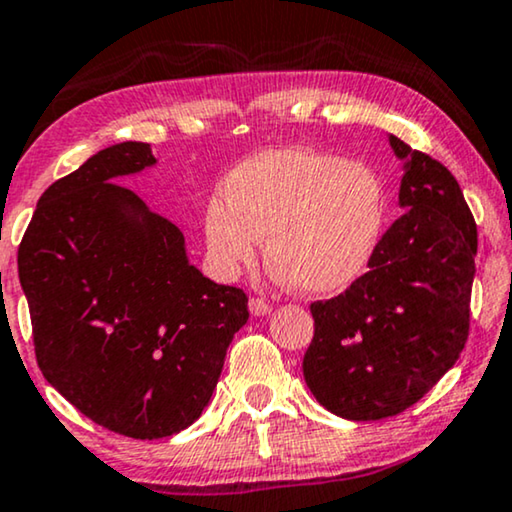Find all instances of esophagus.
I'll return each instance as SVG.
<instances>
[{
    "label": "esophagus",
    "instance_id": "esophagus-1",
    "mask_svg": "<svg viewBox=\"0 0 512 512\" xmlns=\"http://www.w3.org/2000/svg\"><path fill=\"white\" fill-rule=\"evenodd\" d=\"M249 312L254 314V317H265V314L272 312V305L263 298H251L249 300Z\"/></svg>",
    "mask_w": 512,
    "mask_h": 512
}]
</instances>
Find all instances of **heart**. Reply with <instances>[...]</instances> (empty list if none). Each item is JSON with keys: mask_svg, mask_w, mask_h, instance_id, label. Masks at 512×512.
<instances>
[{"mask_svg": "<svg viewBox=\"0 0 512 512\" xmlns=\"http://www.w3.org/2000/svg\"><path fill=\"white\" fill-rule=\"evenodd\" d=\"M205 212V240L223 272L251 265L258 237L268 261L300 291L338 293L373 261L387 221V193L375 170L300 146L242 160Z\"/></svg>", "mask_w": 512, "mask_h": 512, "instance_id": "1", "label": "heart"}]
</instances>
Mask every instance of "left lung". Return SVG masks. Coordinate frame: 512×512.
Here are the masks:
<instances>
[{
    "label": "left lung",
    "instance_id": "left-lung-1",
    "mask_svg": "<svg viewBox=\"0 0 512 512\" xmlns=\"http://www.w3.org/2000/svg\"><path fill=\"white\" fill-rule=\"evenodd\" d=\"M405 160L403 214L366 275L310 305L303 375L333 415L373 422L408 410L457 363L468 340L478 228L443 163L391 135Z\"/></svg>",
    "mask_w": 512,
    "mask_h": 512
}]
</instances>
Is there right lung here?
<instances>
[{
	"label": "right lung",
	"instance_id": "add662e5",
	"mask_svg": "<svg viewBox=\"0 0 512 512\" xmlns=\"http://www.w3.org/2000/svg\"><path fill=\"white\" fill-rule=\"evenodd\" d=\"M156 163L151 146L102 149L39 198L18 275L41 373L104 429L153 440L207 408L247 293L188 263L184 235L118 177Z\"/></svg>",
	"mask_w": 512,
	"mask_h": 512
}]
</instances>
